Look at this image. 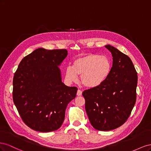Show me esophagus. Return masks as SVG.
<instances>
[{
    "label": "esophagus",
    "instance_id": "obj_1",
    "mask_svg": "<svg viewBox=\"0 0 151 151\" xmlns=\"http://www.w3.org/2000/svg\"><path fill=\"white\" fill-rule=\"evenodd\" d=\"M82 93H83V92L80 90V89H78L77 90V95L79 96H80L82 95Z\"/></svg>",
    "mask_w": 151,
    "mask_h": 151
}]
</instances>
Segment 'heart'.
I'll use <instances>...</instances> for the list:
<instances>
[{
	"mask_svg": "<svg viewBox=\"0 0 151 151\" xmlns=\"http://www.w3.org/2000/svg\"><path fill=\"white\" fill-rule=\"evenodd\" d=\"M112 64L108 57L88 53L76 58L73 65H68L65 71L68 83H75L81 75V80L86 87L94 88L103 84L111 73Z\"/></svg>",
	"mask_w": 151,
	"mask_h": 151,
	"instance_id": "obj_1",
	"label": "heart"
}]
</instances>
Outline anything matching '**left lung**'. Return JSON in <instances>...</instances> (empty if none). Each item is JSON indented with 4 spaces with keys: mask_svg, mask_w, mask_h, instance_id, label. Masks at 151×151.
Here are the masks:
<instances>
[{
    "mask_svg": "<svg viewBox=\"0 0 151 151\" xmlns=\"http://www.w3.org/2000/svg\"><path fill=\"white\" fill-rule=\"evenodd\" d=\"M111 53V73L104 83L83 93L85 109L95 129H117L130 115L136 101L137 74L130 58L111 45L104 46Z\"/></svg>",
    "mask_w": 151,
    "mask_h": 151,
    "instance_id": "obj_1",
    "label": "left lung"
}]
</instances>
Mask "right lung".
<instances>
[{"label": "right lung", "instance_id": "add662e5", "mask_svg": "<svg viewBox=\"0 0 151 151\" xmlns=\"http://www.w3.org/2000/svg\"><path fill=\"white\" fill-rule=\"evenodd\" d=\"M67 50L36 49L22 59L13 78V101L22 120L31 129H58L68 104L77 88L62 81L60 67Z\"/></svg>", "mask_w": 151, "mask_h": 151}]
</instances>
